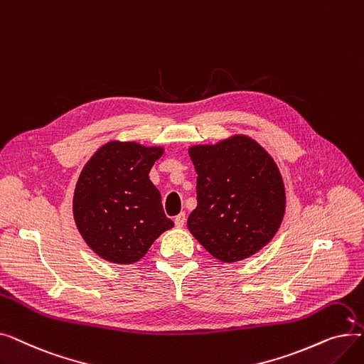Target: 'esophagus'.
<instances>
[{
	"label": "esophagus",
	"mask_w": 364,
	"mask_h": 364,
	"mask_svg": "<svg viewBox=\"0 0 364 364\" xmlns=\"http://www.w3.org/2000/svg\"><path fill=\"white\" fill-rule=\"evenodd\" d=\"M174 223H176L177 227H183L184 223H186V214H184V213L178 214V215L174 218Z\"/></svg>",
	"instance_id": "1"
}]
</instances>
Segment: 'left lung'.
<instances>
[{
	"label": "left lung",
	"instance_id": "8db88e82",
	"mask_svg": "<svg viewBox=\"0 0 364 364\" xmlns=\"http://www.w3.org/2000/svg\"><path fill=\"white\" fill-rule=\"evenodd\" d=\"M188 155L198 174L190 233L223 262L257 254L284 215V186L273 158L246 136L193 146Z\"/></svg>",
	"mask_w": 364,
	"mask_h": 364
}]
</instances>
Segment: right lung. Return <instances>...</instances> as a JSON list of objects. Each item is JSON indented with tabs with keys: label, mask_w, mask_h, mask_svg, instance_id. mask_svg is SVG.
<instances>
[{
	"label": "right lung",
	"mask_w": 364,
	"mask_h": 364,
	"mask_svg": "<svg viewBox=\"0 0 364 364\" xmlns=\"http://www.w3.org/2000/svg\"><path fill=\"white\" fill-rule=\"evenodd\" d=\"M164 153L134 141H109L85 164L73 195V217L91 250L106 261L132 264L174 227L149 172Z\"/></svg>",
	"instance_id": "1"
}]
</instances>
